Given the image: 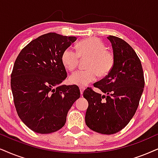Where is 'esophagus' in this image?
Listing matches in <instances>:
<instances>
[{
  "instance_id": "esophagus-1",
  "label": "esophagus",
  "mask_w": 158,
  "mask_h": 158,
  "mask_svg": "<svg viewBox=\"0 0 158 158\" xmlns=\"http://www.w3.org/2000/svg\"><path fill=\"white\" fill-rule=\"evenodd\" d=\"M79 89H80V93H81V95H82L83 94V92H84V90H85V88L84 87H79Z\"/></svg>"
}]
</instances>
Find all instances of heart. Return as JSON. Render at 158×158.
<instances>
[{
  "label": "heart",
  "mask_w": 158,
  "mask_h": 158,
  "mask_svg": "<svg viewBox=\"0 0 158 158\" xmlns=\"http://www.w3.org/2000/svg\"><path fill=\"white\" fill-rule=\"evenodd\" d=\"M89 58L87 63V70L78 71L70 76V84L85 87L93 82L99 77L109 74L114 65V56L106 49V46L98 38H88L79 41L77 50L72 47L65 49L62 55V62L69 71L77 67L79 58Z\"/></svg>",
  "instance_id": "obj_1"
}]
</instances>
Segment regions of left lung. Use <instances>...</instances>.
Masks as SVG:
<instances>
[{
  "label": "left lung",
  "instance_id": "8db88e82",
  "mask_svg": "<svg viewBox=\"0 0 158 158\" xmlns=\"http://www.w3.org/2000/svg\"><path fill=\"white\" fill-rule=\"evenodd\" d=\"M114 65L105 78L94 84L102 94L86 89L88 101L85 123L93 131L114 134L123 129L134 116L144 87L142 65L134 49L122 39L109 35Z\"/></svg>",
  "mask_w": 158,
  "mask_h": 158
}]
</instances>
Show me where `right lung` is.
<instances>
[{
    "label": "right lung",
    "instance_id": "right-lung-1",
    "mask_svg": "<svg viewBox=\"0 0 158 158\" xmlns=\"http://www.w3.org/2000/svg\"><path fill=\"white\" fill-rule=\"evenodd\" d=\"M77 40L49 33L19 52L11 75L17 114L35 133L47 134L65 125L67 114L80 97L77 85H61L67 77L62 55Z\"/></svg>",
    "mask_w": 158,
    "mask_h": 158
}]
</instances>
